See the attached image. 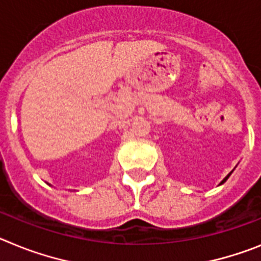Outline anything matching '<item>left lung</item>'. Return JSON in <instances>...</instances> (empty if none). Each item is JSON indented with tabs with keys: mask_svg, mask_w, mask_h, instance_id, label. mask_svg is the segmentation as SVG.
I'll use <instances>...</instances> for the list:
<instances>
[{
	"mask_svg": "<svg viewBox=\"0 0 261 261\" xmlns=\"http://www.w3.org/2000/svg\"><path fill=\"white\" fill-rule=\"evenodd\" d=\"M231 173H232V171H231V172H230V173H228V174H227V176H226V177H225V178H223V180H222V181H221V182H219V185H222V184H225V182H226V180H227V178H228V177H230V174H231Z\"/></svg>",
	"mask_w": 261,
	"mask_h": 261,
	"instance_id": "obj_1",
	"label": "left lung"
}]
</instances>
